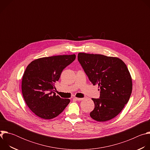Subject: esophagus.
Wrapping results in <instances>:
<instances>
[{"instance_id":"esophagus-1","label":"esophagus","mask_w":150,"mask_h":150,"mask_svg":"<svg viewBox=\"0 0 150 150\" xmlns=\"http://www.w3.org/2000/svg\"><path fill=\"white\" fill-rule=\"evenodd\" d=\"M74 98L75 99V100H78V101H81V100H83L82 98H77V97H75V98Z\"/></svg>"}]
</instances>
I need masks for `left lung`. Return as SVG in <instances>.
<instances>
[{
  "label": "left lung",
  "instance_id": "8db88e82",
  "mask_svg": "<svg viewBox=\"0 0 150 150\" xmlns=\"http://www.w3.org/2000/svg\"><path fill=\"white\" fill-rule=\"evenodd\" d=\"M78 60L91 83L98 85L99 98H92V119L105 122L115 117L128 102L132 81L125 63L120 59L102 54L79 53Z\"/></svg>",
  "mask_w": 150,
  "mask_h": 150
}]
</instances>
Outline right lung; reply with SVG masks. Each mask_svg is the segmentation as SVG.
Returning a JSON list of instances; mask_svg holds the SVG:
<instances>
[{
    "mask_svg": "<svg viewBox=\"0 0 150 150\" xmlns=\"http://www.w3.org/2000/svg\"><path fill=\"white\" fill-rule=\"evenodd\" d=\"M75 54L42 57L27 66L22 80V93L30 109L37 116L51 119L60 115L70 102L56 96L54 83L73 62Z\"/></svg>",
    "mask_w": 150,
    "mask_h": 150,
    "instance_id": "obj_1",
    "label": "right lung"
}]
</instances>
